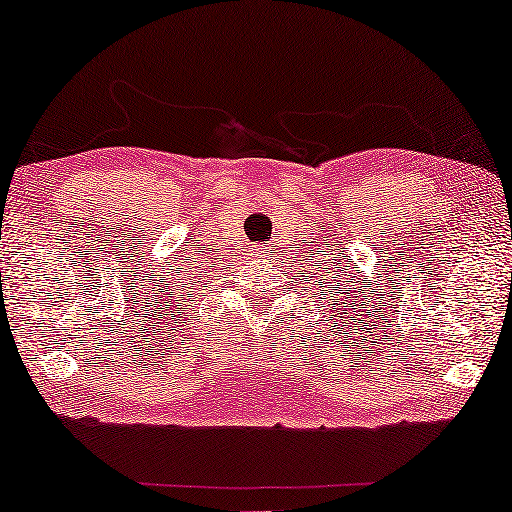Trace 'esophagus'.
I'll return each mask as SVG.
<instances>
[{
  "label": "esophagus",
  "mask_w": 512,
  "mask_h": 512,
  "mask_svg": "<svg viewBox=\"0 0 512 512\" xmlns=\"http://www.w3.org/2000/svg\"><path fill=\"white\" fill-rule=\"evenodd\" d=\"M273 253L275 250L269 246V243H259V246L253 248V257L257 259V262H269Z\"/></svg>",
  "instance_id": "esophagus-1"
}]
</instances>
